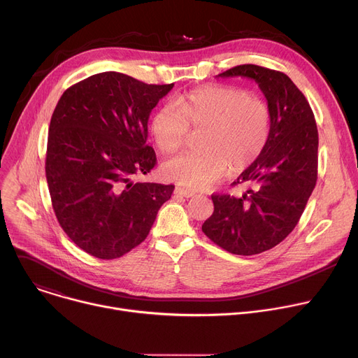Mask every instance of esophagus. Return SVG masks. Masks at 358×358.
<instances>
[{
  "instance_id": "esophagus-1",
  "label": "esophagus",
  "mask_w": 358,
  "mask_h": 358,
  "mask_svg": "<svg viewBox=\"0 0 358 358\" xmlns=\"http://www.w3.org/2000/svg\"><path fill=\"white\" fill-rule=\"evenodd\" d=\"M174 194H177V196H181V197H185V199H189V197L196 196V192H194V191L187 189V188H181V187H176Z\"/></svg>"
}]
</instances>
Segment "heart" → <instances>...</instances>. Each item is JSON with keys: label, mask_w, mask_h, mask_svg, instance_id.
<instances>
[{"label": "heart", "mask_w": 358, "mask_h": 358, "mask_svg": "<svg viewBox=\"0 0 358 358\" xmlns=\"http://www.w3.org/2000/svg\"><path fill=\"white\" fill-rule=\"evenodd\" d=\"M188 128L200 129L197 145L161 166L166 180L200 189L220 180L227 167L241 173L263 152L271 129L270 106L234 85H203L177 96L152 114L150 133L162 152L177 151Z\"/></svg>", "instance_id": "obj_1"}]
</instances>
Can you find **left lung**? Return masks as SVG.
Returning <instances> with one entry per match:
<instances>
[{
    "mask_svg": "<svg viewBox=\"0 0 358 358\" xmlns=\"http://www.w3.org/2000/svg\"><path fill=\"white\" fill-rule=\"evenodd\" d=\"M218 77L254 80L271 110L268 141L233 182L251 185L241 197L213 194V215L203 233L237 255L280 244L297 225L317 182L318 131L304 94L284 73L244 64Z\"/></svg>",
    "mask_w": 358,
    "mask_h": 358,
    "instance_id": "8db88e82",
    "label": "left lung"
}]
</instances>
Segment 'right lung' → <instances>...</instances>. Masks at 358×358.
Returning <instances> with one entry per match:
<instances>
[{
  "instance_id": "add662e5",
  "label": "right lung",
  "mask_w": 358,
  "mask_h": 358,
  "mask_svg": "<svg viewBox=\"0 0 358 358\" xmlns=\"http://www.w3.org/2000/svg\"><path fill=\"white\" fill-rule=\"evenodd\" d=\"M174 84L107 71L64 91L48 128L45 176L70 240L101 259L141 244L174 185L136 182L157 164L147 145L151 110Z\"/></svg>"
}]
</instances>
